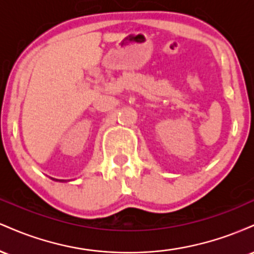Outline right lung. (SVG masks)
I'll return each mask as SVG.
<instances>
[{
    "mask_svg": "<svg viewBox=\"0 0 254 254\" xmlns=\"http://www.w3.org/2000/svg\"><path fill=\"white\" fill-rule=\"evenodd\" d=\"M54 180H56V182H66V180H57V179H54Z\"/></svg>",
    "mask_w": 254,
    "mask_h": 254,
    "instance_id": "right-lung-1",
    "label": "right lung"
}]
</instances>
